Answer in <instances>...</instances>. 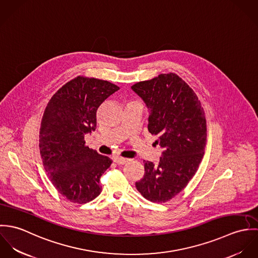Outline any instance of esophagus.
I'll return each instance as SVG.
<instances>
[{
    "instance_id": "1",
    "label": "esophagus",
    "mask_w": 258,
    "mask_h": 258,
    "mask_svg": "<svg viewBox=\"0 0 258 258\" xmlns=\"http://www.w3.org/2000/svg\"><path fill=\"white\" fill-rule=\"evenodd\" d=\"M113 161L118 165H125L129 162V159H125V158H121V157H115L113 159Z\"/></svg>"
}]
</instances>
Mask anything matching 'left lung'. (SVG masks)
<instances>
[{
  "label": "left lung",
  "mask_w": 258,
  "mask_h": 258,
  "mask_svg": "<svg viewBox=\"0 0 258 258\" xmlns=\"http://www.w3.org/2000/svg\"><path fill=\"white\" fill-rule=\"evenodd\" d=\"M149 109L148 130L164 149L158 165L144 161L136 182L153 203H166L186 186L199 169L207 144V121L194 90L176 74H163L131 86Z\"/></svg>",
  "instance_id": "left-lung-1"
}]
</instances>
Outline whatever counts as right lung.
<instances>
[{"mask_svg":"<svg viewBox=\"0 0 258 258\" xmlns=\"http://www.w3.org/2000/svg\"><path fill=\"white\" fill-rule=\"evenodd\" d=\"M119 87L109 81L77 76L48 101L39 129V151L54 187L69 201L86 204L101 192L100 177L112 160L85 146L95 131L99 106Z\"/></svg>","mask_w":258,"mask_h":258,"instance_id":"1","label":"right lung"}]
</instances>
